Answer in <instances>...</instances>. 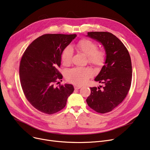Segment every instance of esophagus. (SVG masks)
Listing matches in <instances>:
<instances>
[{
  "label": "esophagus",
  "mask_w": 150,
  "mask_h": 150,
  "mask_svg": "<svg viewBox=\"0 0 150 150\" xmlns=\"http://www.w3.org/2000/svg\"><path fill=\"white\" fill-rule=\"evenodd\" d=\"M81 88V86H78V85H75V86H74L75 89H80Z\"/></svg>",
  "instance_id": "obj_1"
}]
</instances>
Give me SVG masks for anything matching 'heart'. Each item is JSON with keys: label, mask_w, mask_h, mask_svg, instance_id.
Segmentation results:
<instances>
[{"label": "heart", "mask_w": 150, "mask_h": 150, "mask_svg": "<svg viewBox=\"0 0 150 150\" xmlns=\"http://www.w3.org/2000/svg\"><path fill=\"white\" fill-rule=\"evenodd\" d=\"M76 48L80 52L88 57L89 63L95 66H103L106 54L101 50H98L96 43L88 39H82L76 44ZM73 55V49L71 46H67L62 50L61 54V59L64 66H69ZM92 75V70L89 68L76 67L70 69L66 72L67 80L75 84L81 85L84 84Z\"/></svg>", "instance_id": "1"}]
</instances>
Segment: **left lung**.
I'll return each instance as SVG.
<instances>
[{"mask_svg":"<svg viewBox=\"0 0 150 150\" xmlns=\"http://www.w3.org/2000/svg\"><path fill=\"white\" fill-rule=\"evenodd\" d=\"M87 36L103 45L106 56L105 64L95 78V81L104 84L103 89L91 88L86 102L95 111L105 114L111 111L127 96L132 80L131 60L127 49L113 34L92 31L88 33Z\"/></svg>","mask_w":150,"mask_h":150,"instance_id":"obj_1","label":"left lung"}]
</instances>
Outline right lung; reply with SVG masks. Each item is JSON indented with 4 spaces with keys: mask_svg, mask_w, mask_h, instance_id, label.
Wrapping results in <instances>:
<instances>
[{
    "mask_svg": "<svg viewBox=\"0 0 150 150\" xmlns=\"http://www.w3.org/2000/svg\"><path fill=\"white\" fill-rule=\"evenodd\" d=\"M76 36L42 35L28 45L22 55L19 76L23 93L30 103L43 113L52 114L61 111L74 91L72 84H59L58 88L54 83L62 78L58 70L61 52Z\"/></svg>",
    "mask_w": 150,
    "mask_h": 150,
    "instance_id": "1",
    "label": "right lung"
}]
</instances>
